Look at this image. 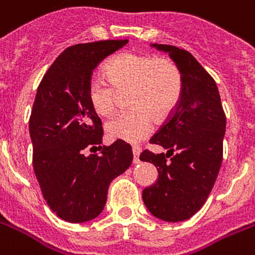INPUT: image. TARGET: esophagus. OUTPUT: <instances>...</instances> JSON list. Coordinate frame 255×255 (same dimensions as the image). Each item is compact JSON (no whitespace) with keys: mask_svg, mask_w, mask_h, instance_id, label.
<instances>
[{"mask_svg":"<svg viewBox=\"0 0 255 255\" xmlns=\"http://www.w3.org/2000/svg\"><path fill=\"white\" fill-rule=\"evenodd\" d=\"M132 153H133V163H138V156L141 153V148L140 146H132Z\"/></svg>","mask_w":255,"mask_h":255,"instance_id":"34e87169","label":"esophagus"}]
</instances>
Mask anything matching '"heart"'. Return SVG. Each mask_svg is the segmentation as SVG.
<instances>
[{
	"mask_svg": "<svg viewBox=\"0 0 255 255\" xmlns=\"http://www.w3.org/2000/svg\"><path fill=\"white\" fill-rule=\"evenodd\" d=\"M109 80L93 78L88 88L90 106L98 115H110L119 93L132 90V111L111 118L105 126L110 138L138 142L152 133L156 117L166 118L177 107L183 90L179 68L167 59L140 52H124L109 61Z\"/></svg>",
	"mask_w": 255,
	"mask_h": 255,
	"instance_id": "heart-1",
	"label": "heart"
}]
</instances>
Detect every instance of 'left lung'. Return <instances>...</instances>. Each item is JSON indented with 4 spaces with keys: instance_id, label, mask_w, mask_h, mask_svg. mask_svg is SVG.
Segmentation results:
<instances>
[{
    "instance_id": "8db88e82",
    "label": "left lung",
    "mask_w": 255,
    "mask_h": 255,
    "mask_svg": "<svg viewBox=\"0 0 255 255\" xmlns=\"http://www.w3.org/2000/svg\"><path fill=\"white\" fill-rule=\"evenodd\" d=\"M152 47L177 64L183 90L174 113L150 138L167 152L140 154L158 171V179L144 188L142 200L154 217L177 223L194 216L212 191L223 161L227 118L216 82L191 53L174 45Z\"/></svg>"
}]
</instances>
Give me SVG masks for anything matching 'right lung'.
I'll return each mask as SVG.
<instances>
[{
    "label": "right lung",
    "instance_id": "obj_1",
    "mask_svg": "<svg viewBox=\"0 0 255 255\" xmlns=\"http://www.w3.org/2000/svg\"><path fill=\"white\" fill-rule=\"evenodd\" d=\"M128 40H101L67 48L39 84L30 117L32 165L48 207L69 223L93 220L105 208L114 178L131 166L123 140L102 144V122L88 97L93 70Z\"/></svg>",
    "mask_w": 255,
    "mask_h": 255
}]
</instances>
